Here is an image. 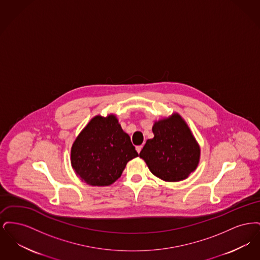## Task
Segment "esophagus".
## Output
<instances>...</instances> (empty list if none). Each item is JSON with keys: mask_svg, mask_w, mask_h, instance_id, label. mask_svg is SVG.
<instances>
[{"mask_svg": "<svg viewBox=\"0 0 260 260\" xmlns=\"http://www.w3.org/2000/svg\"><path fill=\"white\" fill-rule=\"evenodd\" d=\"M142 145H138V146H136V151H137V153H140V151H141V149H142Z\"/></svg>", "mask_w": 260, "mask_h": 260, "instance_id": "34e87169", "label": "esophagus"}]
</instances>
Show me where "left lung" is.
I'll return each mask as SVG.
<instances>
[{
  "label": "left lung",
  "instance_id": "left-lung-1",
  "mask_svg": "<svg viewBox=\"0 0 260 260\" xmlns=\"http://www.w3.org/2000/svg\"><path fill=\"white\" fill-rule=\"evenodd\" d=\"M152 131L154 137L146 141L139 157L151 173L165 181L186 179L197 169L201 150L185 121L174 113L155 122Z\"/></svg>",
  "mask_w": 260,
  "mask_h": 260
}]
</instances>
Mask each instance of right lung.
<instances>
[{"label":"right lung","mask_w":260,"mask_h":260,"mask_svg":"<svg viewBox=\"0 0 260 260\" xmlns=\"http://www.w3.org/2000/svg\"><path fill=\"white\" fill-rule=\"evenodd\" d=\"M137 156L131 137L113 114L92 118L71 148L75 173L91 186L111 185L122 175L127 161Z\"/></svg>","instance_id":"right-lung-1"}]
</instances>
